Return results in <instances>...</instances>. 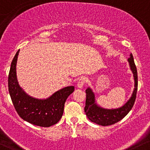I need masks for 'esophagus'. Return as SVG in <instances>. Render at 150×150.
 I'll use <instances>...</instances> for the list:
<instances>
[{"instance_id":"1","label":"esophagus","mask_w":150,"mask_h":150,"mask_svg":"<svg viewBox=\"0 0 150 150\" xmlns=\"http://www.w3.org/2000/svg\"><path fill=\"white\" fill-rule=\"evenodd\" d=\"M85 83H86V78L81 77V78L78 80V83H77V87H78V88H80V89L83 88Z\"/></svg>"}]
</instances>
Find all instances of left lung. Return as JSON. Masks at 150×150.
Returning a JSON list of instances; mask_svg holds the SVG:
<instances>
[{
	"instance_id": "1",
	"label": "left lung",
	"mask_w": 150,
	"mask_h": 150,
	"mask_svg": "<svg viewBox=\"0 0 150 150\" xmlns=\"http://www.w3.org/2000/svg\"><path fill=\"white\" fill-rule=\"evenodd\" d=\"M129 62V68L133 74L134 78V90L132 93L129 99L126 102L125 104L118 108L113 109H107L100 106L97 103L95 94L93 89L88 87L86 92V101H85V112L87 117L90 121L102 126L112 125L117 122L120 121L129 113L136 99L137 91V71L134 62L132 54L129 55V57L127 59Z\"/></svg>"
}]
</instances>
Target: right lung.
I'll list each match as a JSON object with an SVG mask.
<instances>
[{"mask_svg":"<svg viewBox=\"0 0 150 150\" xmlns=\"http://www.w3.org/2000/svg\"><path fill=\"white\" fill-rule=\"evenodd\" d=\"M16 52L11 62L8 76V90L11 100L19 116L25 121L36 126L48 127L62 117L67 98L73 93L74 86H67L55 92L43 99L33 98L20 86L16 73L18 57Z\"/></svg>","mask_w":150,"mask_h":150,"instance_id":"add662e5","label":"right lung"}]
</instances>
